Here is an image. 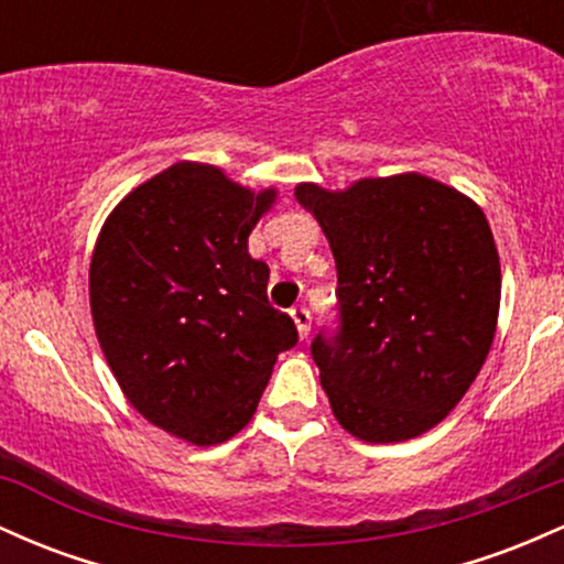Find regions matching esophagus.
Wrapping results in <instances>:
<instances>
[{
	"instance_id": "esophagus-1",
	"label": "esophagus",
	"mask_w": 564,
	"mask_h": 564,
	"mask_svg": "<svg viewBox=\"0 0 564 564\" xmlns=\"http://www.w3.org/2000/svg\"><path fill=\"white\" fill-rule=\"evenodd\" d=\"M290 316H293V322H295V327H299L301 338H306L308 327H312V314H308V308H303V306L290 308Z\"/></svg>"
}]
</instances>
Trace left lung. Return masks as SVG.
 Returning <instances> with one entry per match:
<instances>
[{"mask_svg":"<svg viewBox=\"0 0 564 564\" xmlns=\"http://www.w3.org/2000/svg\"><path fill=\"white\" fill-rule=\"evenodd\" d=\"M338 269L340 330L312 357L333 415L372 445L413 440L464 400L496 338L501 261L482 207L419 173L299 183Z\"/></svg>","mask_w":564,"mask_h":564,"instance_id":"1","label":"left lung"}]
</instances>
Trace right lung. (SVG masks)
Masks as SVG:
<instances>
[{
  "label": "right lung",
  "instance_id": "obj_1",
  "mask_svg": "<svg viewBox=\"0 0 564 564\" xmlns=\"http://www.w3.org/2000/svg\"><path fill=\"white\" fill-rule=\"evenodd\" d=\"M276 202L215 164L175 162L113 207L90 261L95 335L145 421L210 447L248 426L276 357L299 344L265 299L248 237Z\"/></svg>",
  "mask_w": 564,
  "mask_h": 564
}]
</instances>
